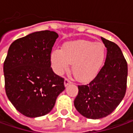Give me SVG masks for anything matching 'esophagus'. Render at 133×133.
<instances>
[{
  "label": "esophagus",
  "mask_w": 133,
  "mask_h": 133,
  "mask_svg": "<svg viewBox=\"0 0 133 133\" xmlns=\"http://www.w3.org/2000/svg\"><path fill=\"white\" fill-rule=\"evenodd\" d=\"M70 84H71V82L68 79H65V81H64V85H65V86L66 87V86H68V85H70Z\"/></svg>",
  "instance_id": "esophagus-1"
}]
</instances>
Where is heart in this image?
<instances>
[{"label": "heart", "mask_w": 133, "mask_h": 133, "mask_svg": "<svg viewBox=\"0 0 133 133\" xmlns=\"http://www.w3.org/2000/svg\"><path fill=\"white\" fill-rule=\"evenodd\" d=\"M106 54L103 43L79 39L65 43L62 49H54L51 54V62L54 72L59 75L68 71L73 64L72 71L76 79L87 82L97 75Z\"/></svg>", "instance_id": "b5f03b06"}]
</instances>
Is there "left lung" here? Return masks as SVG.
Masks as SVG:
<instances>
[{
    "instance_id": "8db88e82",
    "label": "left lung",
    "mask_w": 133,
    "mask_h": 133,
    "mask_svg": "<svg viewBox=\"0 0 133 133\" xmlns=\"http://www.w3.org/2000/svg\"><path fill=\"white\" fill-rule=\"evenodd\" d=\"M107 48L103 67L89 84L78 85L74 106L83 116L91 119L110 115L124 97L127 63L118 45L102 37Z\"/></svg>"
}]
</instances>
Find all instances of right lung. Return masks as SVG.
<instances>
[{"instance_id":"obj_1","label":"right lung","mask_w":133,"mask_h":133,"mask_svg":"<svg viewBox=\"0 0 133 133\" xmlns=\"http://www.w3.org/2000/svg\"><path fill=\"white\" fill-rule=\"evenodd\" d=\"M59 37L48 30L14 41L3 63L6 94L21 114L36 118L48 114L65 90L64 79L51 68V53Z\"/></svg>"}]
</instances>
